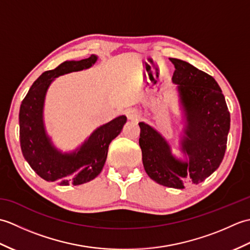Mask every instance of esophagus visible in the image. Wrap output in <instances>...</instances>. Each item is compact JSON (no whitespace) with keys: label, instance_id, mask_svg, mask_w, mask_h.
Here are the masks:
<instances>
[{"label":"esophagus","instance_id":"esophagus-1","mask_svg":"<svg viewBox=\"0 0 250 250\" xmlns=\"http://www.w3.org/2000/svg\"><path fill=\"white\" fill-rule=\"evenodd\" d=\"M126 117L130 120H137L141 117V111L136 108H129L126 110Z\"/></svg>","mask_w":250,"mask_h":250}]
</instances>
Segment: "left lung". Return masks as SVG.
<instances>
[{"mask_svg": "<svg viewBox=\"0 0 250 250\" xmlns=\"http://www.w3.org/2000/svg\"><path fill=\"white\" fill-rule=\"evenodd\" d=\"M169 61L175 66L172 81L177 84L186 120L180 148L189 160L175 158L164 137L145 122L139 124V143L148 176L166 187L184 189L189 183L204 182L219 167L227 148L230 113L214 77L186 61Z\"/></svg>", "mask_w": 250, "mask_h": 250, "instance_id": "8db88e82", "label": "left lung"}]
</instances>
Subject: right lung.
Segmentation results:
<instances>
[{"mask_svg":"<svg viewBox=\"0 0 250 250\" xmlns=\"http://www.w3.org/2000/svg\"><path fill=\"white\" fill-rule=\"evenodd\" d=\"M98 57L91 55L81 61H65L55 70L46 71L32 84L19 111L21 151L32 169L47 182L60 185H82L94 179L102 171L110 142L121 132L126 122L119 116L99 126L73 152L62 153L52 145L47 135L43 110L46 92L56 77L92 66Z\"/></svg>","mask_w":250,"mask_h":250,"instance_id":"right-lung-1","label":"right lung"}]
</instances>
